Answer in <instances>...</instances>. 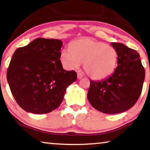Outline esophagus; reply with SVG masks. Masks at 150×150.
<instances>
[{"mask_svg":"<svg viewBox=\"0 0 150 150\" xmlns=\"http://www.w3.org/2000/svg\"><path fill=\"white\" fill-rule=\"evenodd\" d=\"M83 77V75L82 73H77V79H81Z\"/></svg>","mask_w":150,"mask_h":150,"instance_id":"esophagus-1","label":"esophagus"}]
</instances>
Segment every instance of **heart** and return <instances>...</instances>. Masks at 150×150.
I'll return each instance as SVG.
<instances>
[{
  "label": "heart",
  "mask_w": 150,
  "mask_h": 150,
  "mask_svg": "<svg viewBox=\"0 0 150 150\" xmlns=\"http://www.w3.org/2000/svg\"><path fill=\"white\" fill-rule=\"evenodd\" d=\"M117 53L112 47L90 38L76 40L61 53V61L72 69L83 62L85 73L93 79H103L111 75L117 63Z\"/></svg>",
  "instance_id": "b5f03b06"
}]
</instances>
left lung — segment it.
I'll list each match as a JSON object with an SVG mask.
<instances>
[{
	"label": "left lung",
	"instance_id": "8db88e82",
	"mask_svg": "<svg viewBox=\"0 0 150 150\" xmlns=\"http://www.w3.org/2000/svg\"><path fill=\"white\" fill-rule=\"evenodd\" d=\"M117 53V66L113 74L98 81H90L87 99L103 113L116 114L132 108L142 93L145 69L139 54L126 45L111 42Z\"/></svg>",
	"mask_w": 150,
	"mask_h": 150
}]
</instances>
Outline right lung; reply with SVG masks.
<instances>
[{"label": "right lung", "instance_id": "1", "mask_svg": "<svg viewBox=\"0 0 150 150\" xmlns=\"http://www.w3.org/2000/svg\"><path fill=\"white\" fill-rule=\"evenodd\" d=\"M63 42L37 38L16 50L7 70V81L16 103L27 112L43 114L61 105L69 85L77 80L60 61Z\"/></svg>", "mask_w": 150, "mask_h": 150}]
</instances>
